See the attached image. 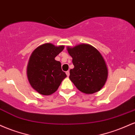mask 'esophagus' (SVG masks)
<instances>
[{
  "mask_svg": "<svg viewBox=\"0 0 135 135\" xmlns=\"http://www.w3.org/2000/svg\"><path fill=\"white\" fill-rule=\"evenodd\" d=\"M66 75H67V76H69V74H70V73H69V71H66Z\"/></svg>",
  "mask_w": 135,
  "mask_h": 135,
  "instance_id": "esophagus-1",
  "label": "esophagus"
}]
</instances>
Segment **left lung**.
I'll list each match as a JSON object with an SVG mask.
<instances>
[{
	"mask_svg": "<svg viewBox=\"0 0 135 135\" xmlns=\"http://www.w3.org/2000/svg\"><path fill=\"white\" fill-rule=\"evenodd\" d=\"M74 68L69 79L81 92L91 94L99 91L107 78V68L104 58L95 48L81 44L68 48Z\"/></svg>",
	"mask_w": 135,
	"mask_h": 135,
	"instance_id": "left-lung-1",
	"label": "left lung"
}]
</instances>
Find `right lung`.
Wrapping results in <instances>:
<instances>
[{
  "label": "right lung",
  "mask_w": 135,
  "mask_h": 135,
  "mask_svg": "<svg viewBox=\"0 0 135 135\" xmlns=\"http://www.w3.org/2000/svg\"><path fill=\"white\" fill-rule=\"evenodd\" d=\"M64 47L45 44L37 47L30 57L28 78L31 86L40 94L49 95L54 93L66 77L61 62L55 60Z\"/></svg>",
  "instance_id": "add662e5"
}]
</instances>
